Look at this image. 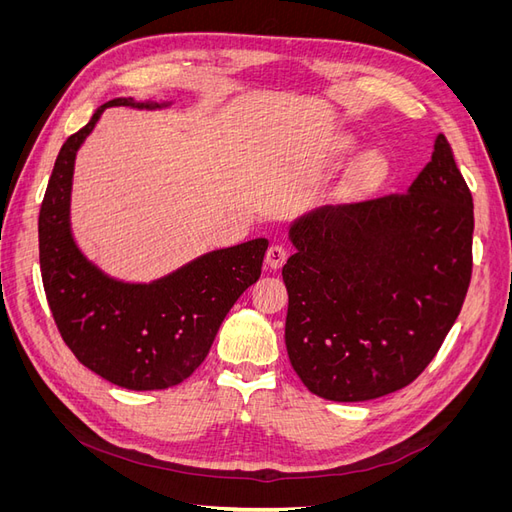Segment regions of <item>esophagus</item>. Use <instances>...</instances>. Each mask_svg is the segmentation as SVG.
Masks as SVG:
<instances>
[{
  "instance_id": "34e87169",
  "label": "esophagus",
  "mask_w": 512,
  "mask_h": 512,
  "mask_svg": "<svg viewBox=\"0 0 512 512\" xmlns=\"http://www.w3.org/2000/svg\"><path fill=\"white\" fill-rule=\"evenodd\" d=\"M286 258H288V250H286V247H284L282 243L269 245L265 260H267V265H269L271 269H280V267L284 265V262H286Z\"/></svg>"
}]
</instances>
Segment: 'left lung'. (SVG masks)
Listing matches in <instances>:
<instances>
[{"instance_id":"left-lung-1","label":"left lung","mask_w":512,"mask_h":512,"mask_svg":"<svg viewBox=\"0 0 512 512\" xmlns=\"http://www.w3.org/2000/svg\"><path fill=\"white\" fill-rule=\"evenodd\" d=\"M472 232V194L444 134L408 192L294 222L284 337L307 389L367 401L421 376L466 299Z\"/></svg>"}]
</instances>
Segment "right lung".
Instances as JSON below:
<instances>
[{
  "label": "right lung",
  "mask_w": 512,
  "mask_h": 512,
  "mask_svg": "<svg viewBox=\"0 0 512 512\" xmlns=\"http://www.w3.org/2000/svg\"><path fill=\"white\" fill-rule=\"evenodd\" d=\"M108 106L160 104L115 98L61 145L38 218L42 284L61 339L87 369L130 391L168 389L205 361L230 307L260 277L269 241L209 252L151 284L91 265L70 235V188L76 149Z\"/></svg>",
  "instance_id": "right-lung-1"
}]
</instances>
